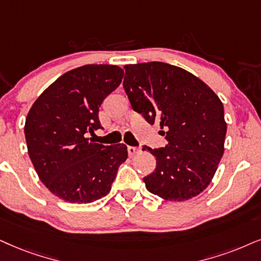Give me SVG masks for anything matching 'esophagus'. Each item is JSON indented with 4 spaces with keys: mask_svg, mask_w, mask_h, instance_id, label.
<instances>
[{
    "mask_svg": "<svg viewBox=\"0 0 261 261\" xmlns=\"http://www.w3.org/2000/svg\"><path fill=\"white\" fill-rule=\"evenodd\" d=\"M140 151H141V149H140V148H137V147H127V153H128V155H130V156H134V155L138 154Z\"/></svg>",
    "mask_w": 261,
    "mask_h": 261,
    "instance_id": "obj_1",
    "label": "esophagus"
}]
</instances>
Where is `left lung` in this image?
Segmentation results:
<instances>
[{
	"label": "left lung",
	"mask_w": 261,
	"mask_h": 261,
	"mask_svg": "<svg viewBox=\"0 0 261 261\" xmlns=\"http://www.w3.org/2000/svg\"><path fill=\"white\" fill-rule=\"evenodd\" d=\"M124 89L134 111L159 123L169 143L151 149L156 169L146 188L167 201L197 196L212 182L224 154L226 123L216 92L190 72L165 62L125 65Z\"/></svg>",
	"instance_id": "left-lung-1"
}]
</instances>
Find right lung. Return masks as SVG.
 Returning <instances> with one entry per match:
<instances>
[{"label": "right lung", "instance_id": "1", "mask_svg": "<svg viewBox=\"0 0 261 261\" xmlns=\"http://www.w3.org/2000/svg\"><path fill=\"white\" fill-rule=\"evenodd\" d=\"M124 71L115 65H84L66 72L39 95L25 121L29 156L50 193L70 203L106 196L127 159L125 144L92 143L102 128L98 108L119 87Z\"/></svg>", "mask_w": 261, "mask_h": 261}]
</instances>
